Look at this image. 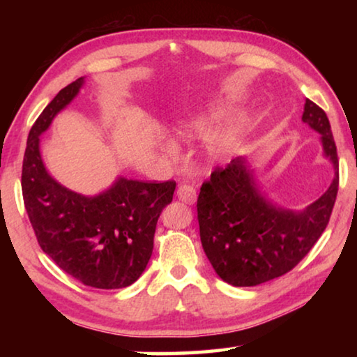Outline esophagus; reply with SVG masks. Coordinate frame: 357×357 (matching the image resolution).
<instances>
[{"label": "esophagus", "instance_id": "esophagus-1", "mask_svg": "<svg viewBox=\"0 0 357 357\" xmlns=\"http://www.w3.org/2000/svg\"><path fill=\"white\" fill-rule=\"evenodd\" d=\"M176 197L183 203L193 204V203H195V200H197V192L189 184H179L178 189H176Z\"/></svg>", "mask_w": 357, "mask_h": 357}]
</instances>
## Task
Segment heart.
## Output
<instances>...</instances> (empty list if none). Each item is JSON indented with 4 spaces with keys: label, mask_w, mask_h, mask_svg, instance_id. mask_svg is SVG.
Masks as SVG:
<instances>
[{
    "label": "heart",
    "mask_w": 357,
    "mask_h": 357,
    "mask_svg": "<svg viewBox=\"0 0 357 357\" xmlns=\"http://www.w3.org/2000/svg\"><path fill=\"white\" fill-rule=\"evenodd\" d=\"M233 112V105L228 102H219V104H213L203 110L190 114L189 118L181 121L178 126V134L183 137H195L203 134L204 130H208L213 126L222 123L223 119L229 116V113ZM241 135V124L233 121L228 123L223 128L217 129L213 134H209L206 138V153L211 159L219 160L223 155L229 153V149L234 146V143L238 142ZM164 149L167 154L176 153V146L173 142H165Z\"/></svg>",
    "instance_id": "heart-1"
}]
</instances>
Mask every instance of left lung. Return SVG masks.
I'll list each match as a JSON object with an SVG mask.
<instances>
[{"label": "left lung", "instance_id": "obj_1", "mask_svg": "<svg viewBox=\"0 0 357 357\" xmlns=\"http://www.w3.org/2000/svg\"><path fill=\"white\" fill-rule=\"evenodd\" d=\"M302 121L319 134L334 179L317 202L294 211L282 208L259 189L245 157L215 168L202 185L197 211L203 250L217 275L233 287H255L298 264L328 227L338 190V159L326 113L305 99Z\"/></svg>", "mask_w": 357, "mask_h": 357}]
</instances>
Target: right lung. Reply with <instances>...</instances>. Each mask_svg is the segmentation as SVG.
Returning <instances> with one entry per match:
<instances>
[{
  "label": "right lung",
  "mask_w": 357,
  "mask_h": 357,
  "mask_svg": "<svg viewBox=\"0 0 357 357\" xmlns=\"http://www.w3.org/2000/svg\"><path fill=\"white\" fill-rule=\"evenodd\" d=\"M84 77L48 104L29 130L22 170V192L40 249L83 285L114 289L134 283L146 269L162 209L176 183H143L118 176L98 195H82L47 172L40 135L74 100Z\"/></svg>",
  "instance_id": "right-lung-1"
}]
</instances>
